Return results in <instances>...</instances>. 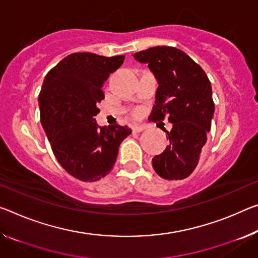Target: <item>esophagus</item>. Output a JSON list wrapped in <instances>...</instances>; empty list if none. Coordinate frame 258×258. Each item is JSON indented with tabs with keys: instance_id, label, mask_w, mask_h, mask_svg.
<instances>
[{
	"instance_id": "34e87169",
	"label": "esophagus",
	"mask_w": 258,
	"mask_h": 258,
	"mask_svg": "<svg viewBox=\"0 0 258 258\" xmlns=\"http://www.w3.org/2000/svg\"><path fill=\"white\" fill-rule=\"evenodd\" d=\"M145 128H146V126H144V125H134L132 127L133 132H137V133L142 132V131H144Z\"/></svg>"
}]
</instances>
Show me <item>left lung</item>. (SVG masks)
I'll return each instance as SVG.
<instances>
[{
	"mask_svg": "<svg viewBox=\"0 0 258 258\" xmlns=\"http://www.w3.org/2000/svg\"><path fill=\"white\" fill-rule=\"evenodd\" d=\"M133 57L148 64L159 85L149 120L167 117L172 124L170 132L164 130L170 144L153 158V167L166 180H181L198 166L211 127L215 103L210 80L198 63L174 47H153Z\"/></svg>",
	"mask_w": 258,
	"mask_h": 258,
	"instance_id": "1",
	"label": "left lung"
}]
</instances>
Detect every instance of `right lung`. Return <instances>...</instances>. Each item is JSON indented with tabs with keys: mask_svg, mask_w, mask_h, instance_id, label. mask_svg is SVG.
Returning a JSON list of instances; mask_svg holds the SVG:
<instances>
[{
	"mask_svg": "<svg viewBox=\"0 0 258 258\" xmlns=\"http://www.w3.org/2000/svg\"><path fill=\"white\" fill-rule=\"evenodd\" d=\"M125 56L104 57L75 52L63 58L44 78L39 95L40 119L52 153L68 173L92 182L110 173L127 126L99 127L94 116L104 99L102 86Z\"/></svg>",
	"mask_w": 258,
	"mask_h": 258,
	"instance_id": "1",
	"label": "right lung"
}]
</instances>
